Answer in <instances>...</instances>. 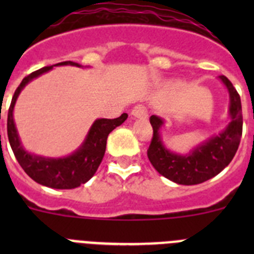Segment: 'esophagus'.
<instances>
[{
  "instance_id": "obj_1",
  "label": "esophagus",
  "mask_w": 254,
  "mask_h": 254,
  "mask_svg": "<svg viewBox=\"0 0 254 254\" xmlns=\"http://www.w3.org/2000/svg\"><path fill=\"white\" fill-rule=\"evenodd\" d=\"M131 116L136 117V118H142V120H145V118H147V112L146 109H145V107L137 105V107H134L133 109H132Z\"/></svg>"
}]
</instances>
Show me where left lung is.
Returning <instances> with one entry per match:
<instances>
[{"label":"left lung","instance_id":"obj_1","mask_svg":"<svg viewBox=\"0 0 254 254\" xmlns=\"http://www.w3.org/2000/svg\"><path fill=\"white\" fill-rule=\"evenodd\" d=\"M219 80L229 93V123L223 131L197 143L186 154L165 146L160 134L165 121L159 116L150 117L154 134L147 150L149 160L161 176L177 185H199L214 178L228 167L239 146L243 129L241 96L225 76H219Z\"/></svg>","mask_w":254,"mask_h":254}]
</instances>
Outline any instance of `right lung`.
<instances>
[{
	"mask_svg": "<svg viewBox=\"0 0 254 254\" xmlns=\"http://www.w3.org/2000/svg\"><path fill=\"white\" fill-rule=\"evenodd\" d=\"M56 66H76L82 68L80 64L66 61V62H61L53 66L43 67L26 76L19 85L11 100L7 114V136L15 158L19 161L24 172L33 181L46 187L56 188V190H72V188L80 187L93 178L104 158L108 134L116 127L122 125L127 120L128 114L123 113L122 116L114 120H108V118L95 120L87 131L81 145L75 151L62 158H49V156H42V155L28 151L20 140L19 132L13 120V108H15L20 93L29 82L51 71Z\"/></svg>",
	"mask_w": 254,
	"mask_h": 254,
	"instance_id": "add662e5",
	"label": "right lung"
}]
</instances>
